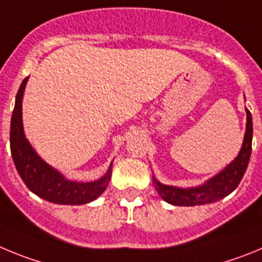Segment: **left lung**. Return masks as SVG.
<instances>
[{
	"mask_svg": "<svg viewBox=\"0 0 262 262\" xmlns=\"http://www.w3.org/2000/svg\"><path fill=\"white\" fill-rule=\"evenodd\" d=\"M246 112V133H244V140H243L239 154L215 176L197 187L180 188L162 184L152 175L155 190L164 201L175 205V206H195V205L213 204V202L225 199L226 195L236 189L240 180L246 173L252 151V136H253L252 115L247 108Z\"/></svg>",
	"mask_w": 262,
	"mask_h": 262,
	"instance_id": "left-lung-1",
	"label": "left lung"
}]
</instances>
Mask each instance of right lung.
Instances as JSON below:
<instances>
[{
	"label": "right lung",
	"mask_w": 262,
	"mask_h": 262,
	"mask_svg": "<svg viewBox=\"0 0 262 262\" xmlns=\"http://www.w3.org/2000/svg\"><path fill=\"white\" fill-rule=\"evenodd\" d=\"M30 77L23 79L16 93L15 105L11 115L10 148L15 168L27 188L46 201L60 205H83L94 201L108 187L112 175V163L98 180L79 183L67 179L39 157L23 130L22 102L26 84Z\"/></svg>",
	"instance_id": "1"
}]
</instances>
